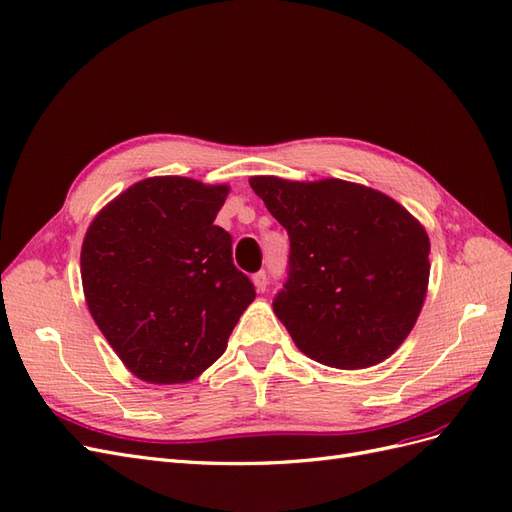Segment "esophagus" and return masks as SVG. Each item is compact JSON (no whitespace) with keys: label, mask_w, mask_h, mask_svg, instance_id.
I'll use <instances>...</instances> for the list:
<instances>
[{"label":"esophagus","mask_w":512,"mask_h":512,"mask_svg":"<svg viewBox=\"0 0 512 512\" xmlns=\"http://www.w3.org/2000/svg\"><path fill=\"white\" fill-rule=\"evenodd\" d=\"M252 280H254V286H256L258 292H265V290H267V273H265V271L254 273Z\"/></svg>","instance_id":"esophagus-1"}]
</instances>
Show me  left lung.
<instances>
[{
  "label": "left lung",
  "mask_w": 512,
  "mask_h": 512,
  "mask_svg": "<svg viewBox=\"0 0 512 512\" xmlns=\"http://www.w3.org/2000/svg\"><path fill=\"white\" fill-rule=\"evenodd\" d=\"M250 185L288 232L273 312L297 348L337 369L391 356L425 301V228L393 198L342 179L252 177Z\"/></svg>",
  "instance_id": "1"
}]
</instances>
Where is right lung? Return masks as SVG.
<instances>
[{
	"label": "right lung",
	"mask_w": 512,
	"mask_h": 512,
	"mask_svg": "<svg viewBox=\"0 0 512 512\" xmlns=\"http://www.w3.org/2000/svg\"><path fill=\"white\" fill-rule=\"evenodd\" d=\"M226 185L138 181L91 222L81 277L91 316L136 378H196L226 350L256 288L215 226Z\"/></svg>",
	"instance_id": "1"
}]
</instances>
